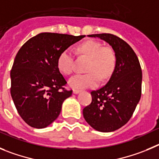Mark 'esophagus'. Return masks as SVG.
<instances>
[{
  "label": "esophagus",
  "mask_w": 159,
  "mask_h": 159,
  "mask_svg": "<svg viewBox=\"0 0 159 159\" xmlns=\"http://www.w3.org/2000/svg\"><path fill=\"white\" fill-rule=\"evenodd\" d=\"M80 92H81V90H79V89H74V90H73V93H74V94H78V93H79Z\"/></svg>",
  "instance_id": "esophagus-1"
}]
</instances>
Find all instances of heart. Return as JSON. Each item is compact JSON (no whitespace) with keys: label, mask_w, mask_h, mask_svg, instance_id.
Wrapping results in <instances>:
<instances>
[{"label":"heart","mask_w":159,"mask_h":159,"mask_svg":"<svg viewBox=\"0 0 159 159\" xmlns=\"http://www.w3.org/2000/svg\"><path fill=\"white\" fill-rule=\"evenodd\" d=\"M78 51L89 58L86 70L88 74H77L69 80V85L73 89H83L95 87L100 78L107 79L111 75L116 64V56L110 48H103L99 42L89 40L80 44ZM58 68L62 74L70 75L74 71V54L70 48L60 53L57 60Z\"/></svg>","instance_id":"heart-1"}]
</instances>
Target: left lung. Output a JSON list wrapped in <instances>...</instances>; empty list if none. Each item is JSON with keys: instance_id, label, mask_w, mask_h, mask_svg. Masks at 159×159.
<instances>
[{"instance_id": "left-lung-1", "label": "left lung", "mask_w": 159, "mask_h": 159, "mask_svg": "<svg viewBox=\"0 0 159 159\" xmlns=\"http://www.w3.org/2000/svg\"><path fill=\"white\" fill-rule=\"evenodd\" d=\"M109 44L116 56L115 70L107 84L92 91V102L83 116L93 129L111 132L128 122L141 97L142 70L138 57L125 41L111 34H94Z\"/></svg>"}]
</instances>
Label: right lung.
<instances>
[{
	"instance_id": "right-lung-1",
	"label": "right lung",
	"mask_w": 159,
	"mask_h": 159,
	"mask_svg": "<svg viewBox=\"0 0 159 159\" xmlns=\"http://www.w3.org/2000/svg\"><path fill=\"white\" fill-rule=\"evenodd\" d=\"M85 35L43 32L28 39L16 55L11 77V96L18 113L29 126L44 128L61 112L72 95L57 66L59 54ZM62 89V90H61Z\"/></svg>"
}]
</instances>
